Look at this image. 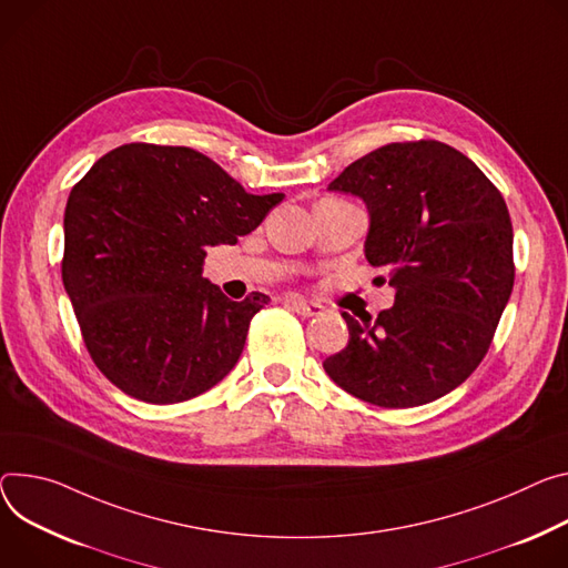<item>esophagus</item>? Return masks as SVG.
<instances>
[{"mask_svg": "<svg viewBox=\"0 0 568 568\" xmlns=\"http://www.w3.org/2000/svg\"><path fill=\"white\" fill-rule=\"evenodd\" d=\"M285 305L290 307V311H294L296 315H301V317H317V315H322V311H324V307H322L320 303H315V301H303V298H287Z\"/></svg>", "mask_w": 568, "mask_h": 568, "instance_id": "obj_1", "label": "esophagus"}]
</instances>
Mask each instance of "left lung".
Returning a JSON list of instances; mask_svg holds the SVG:
<instances>
[{"instance_id":"left-lung-1","label":"left lung","mask_w":568,"mask_h":568,"mask_svg":"<svg viewBox=\"0 0 568 568\" xmlns=\"http://www.w3.org/2000/svg\"><path fill=\"white\" fill-rule=\"evenodd\" d=\"M328 190L365 201L369 265L387 270L394 305L324 359L348 394L381 407L430 403L483 363L514 285L503 194L457 149L392 142L351 163Z\"/></svg>"}]
</instances>
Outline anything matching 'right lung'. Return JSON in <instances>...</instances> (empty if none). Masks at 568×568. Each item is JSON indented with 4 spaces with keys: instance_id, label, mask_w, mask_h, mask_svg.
Returning a JSON list of instances; mask_svg holds the SVG:
<instances>
[{
    "instance_id": "1",
    "label": "right lung",
    "mask_w": 568,
    "mask_h": 568,
    "mask_svg": "<svg viewBox=\"0 0 568 568\" xmlns=\"http://www.w3.org/2000/svg\"><path fill=\"white\" fill-rule=\"evenodd\" d=\"M283 196L248 194L190 146L131 142L101 156L70 192L61 265L99 372L156 405L215 387L270 296H224L201 276L205 248L255 231Z\"/></svg>"
}]
</instances>
